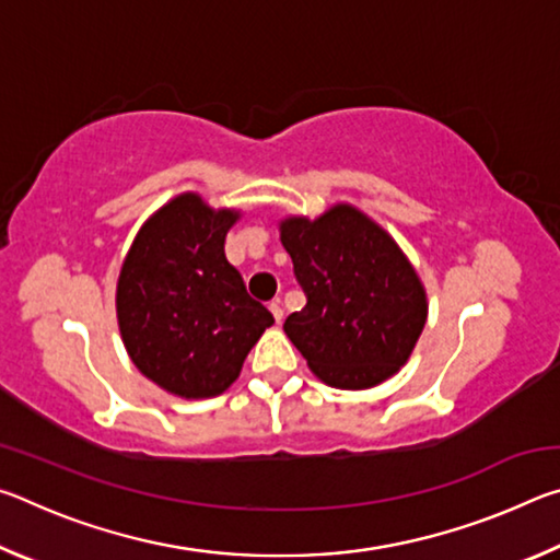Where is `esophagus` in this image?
I'll return each instance as SVG.
<instances>
[{"mask_svg": "<svg viewBox=\"0 0 560 560\" xmlns=\"http://www.w3.org/2000/svg\"><path fill=\"white\" fill-rule=\"evenodd\" d=\"M269 311H271V316H273V320H277V324H281V320H283V308H281V303H279V299H277V301H271V303H269Z\"/></svg>", "mask_w": 560, "mask_h": 560, "instance_id": "34e87169", "label": "esophagus"}]
</instances>
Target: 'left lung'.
I'll return each instance as SVG.
<instances>
[{"mask_svg": "<svg viewBox=\"0 0 560 560\" xmlns=\"http://www.w3.org/2000/svg\"><path fill=\"white\" fill-rule=\"evenodd\" d=\"M279 234L306 291L283 330L318 381L365 390L400 373L428 324V293L393 236L348 202L316 220L287 217Z\"/></svg>", "mask_w": 560, "mask_h": 560, "instance_id": "obj_1", "label": "left lung"}]
</instances>
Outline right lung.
Listing matches in <instances>:
<instances>
[{
    "mask_svg": "<svg viewBox=\"0 0 560 560\" xmlns=\"http://www.w3.org/2000/svg\"><path fill=\"white\" fill-rule=\"evenodd\" d=\"M240 217L183 192L148 217L122 259V346L148 381L185 400L222 395L273 324L224 257L226 232Z\"/></svg>",
    "mask_w": 560,
    "mask_h": 560,
    "instance_id": "obj_1",
    "label": "right lung"
}]
</instances>
